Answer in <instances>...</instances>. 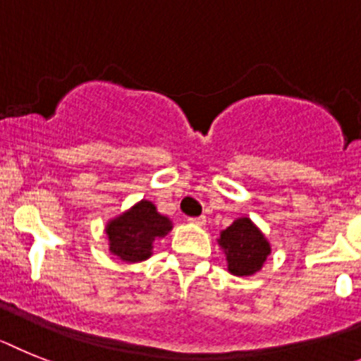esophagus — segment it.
Returning a JSON list of instances; mask_svg holds the SVG:
<instances>
[{"label":"esophagus","mask_w":361,"mask_h":361,"mask_svg":"<svg viewBox=\"0 0 361 361\" xmlns=\"http://www.w3.org/2000/svg\"><path fill=\"white\" fill-rule=\"evenodd\" d=\"M189 221L190 224H196V225H205V221H207V218L205 216H194V218H189Z\"/></svg>","instance_id":"obj_1"}]
</instances>
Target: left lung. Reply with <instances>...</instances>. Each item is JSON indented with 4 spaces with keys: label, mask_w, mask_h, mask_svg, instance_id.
I'll return each mask as SVG.
<instances>
[{
    "label": "left lung",
    "mask_w": 361,
    "mask_h": 361,
    "mask_svg": "<svg viewBox=\"0 0 361 361\" xmlns=\"http://www.w3.org/2000/svg\"><path fill=\"white\" fill-rule=\"evenodd\" d=\"M219 245L225 249L228 271L236 276H250L259 271L267 259L271 247L259 228L249 218L236 219L219 238Z\"/></svg>",
    "instance_id": "left-lung-1"
}]
</instances>
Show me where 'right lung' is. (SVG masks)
<instances>
[{"label": "right lung", "instance_id": "obj_1", "mask_svg": "<svg viewBox=\"0 0 361 361\" xmlns=\"http://www.w3.org/2000/svg\"><path fill=\"white\" fill-rule=\"evenodd\" d=\"M171 231V221L150 202H140L130 211L112 219L106 227L111 252L123 262H143L150 256L152 241Z\"/></svg>", "mask_w": 361, "mask_h": 361}]
</instances>
